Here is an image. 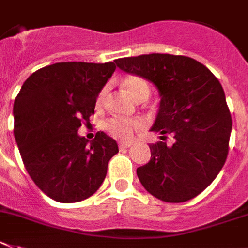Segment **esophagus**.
<instances>
[{
	"label": "esophagus",
	"instance_id": "esophagus-1",
	"mask_svg": "<svg viewBox=\"0 0 248 248\" xmlns=\"http://www.w3.org/2000/svg\"><path fill=\"white\" fill-rule=\"evenodd\" d=\"M131 146V142H120V149H128Z\"/></svg>",
	"mask_w": 248,
	"mask_h": 248
}]
</instances>
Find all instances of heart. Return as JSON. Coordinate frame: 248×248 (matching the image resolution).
<instances>
[{
    "instance_id": "heart-1",
    "label": "heart",
    "mask_w": 248,
    "mask_h": 248,
    "mask_svg": "<svg viewBox=\"0 0 248 248\" xmlns=\"http://www.w3.org/2000/svg\"><path fill=\"white\" fill-rule=\"evenodd\" d=\"M124 88L126 92L132 97L137 99L141 95H149L150 88L146 80L137 76H130L124 78L122 82ZM106 93H107V87L102 89L99 93L98 102L101 103L105 98ZM143 127V122L141 120H128V118H111L108 120L105 124V128L108 134L111 136L120 139V140H130L131 137L134 136V132Z\"/></svg>"
}]
</instances>
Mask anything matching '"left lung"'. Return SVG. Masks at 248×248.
<instances>
[{"mask_svg": "<svg viewBox=\"0 0 248 248\" xmlns=\"http://www.w3.org/2000/svg\"><path fill=\"white\" fill-rule=\"evenodd\" d=\"M121 70L155 85L159 111L151 131V159L137 168L150 194L168 203L194 198L219 174L228 154L232 118L219 80L202 63L183 55L146 54L114 60ZM165 134L174 142L166 145Z\"/></svg>", "mask_w": 248, "mask_h": 248, "instance_id": "1", "label": "left lung"}]
</instances>
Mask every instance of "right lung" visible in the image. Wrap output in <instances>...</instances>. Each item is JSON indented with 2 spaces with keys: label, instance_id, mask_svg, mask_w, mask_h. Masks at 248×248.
I'll list each match as a JSON object with an SVG mask.
<instances>
[{
  "label": "right lung",
  "instance_id": "add662e5",
  "mask_svg": "<svg viewBox=\"0 0 248 248\" xmlns=\"http://www.w3.org/2000/svg\"><path fill=\"white\" fill-rule=\"evenodd\" d=\"M114 69L112 62L51 64L32 73L15 99L14 135L24 165L54 201L76 203L94 194L118 153L102 131L91 142L78 134Z\"/></svg>",
  "mask_w": 248,
  "mask_h": 248
}]
</instances>
